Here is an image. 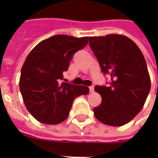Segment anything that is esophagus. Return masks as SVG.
<instances>
[{"label": "esophagus", "mask_w": 158, "mask_h": 158, "mask_svg": "<svg viewBox=\"0 0 158 158\" xmlns=\"http://www.w3.org/2000/svg\"><path fill=\"white\" fill-rule=\"evenodd\" d=\"M89 92L93 93L94 92V86H89Z\"/></svg>", "instance_id": "esophagus-1"}]
</instances>
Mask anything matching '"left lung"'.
<instances>
[{
    "instance_id": "1",
    "label": "left lung",
    "mask_w": 158,
    "mask_h": 158,
    "mask_svg": "<svg viewBox=\"0 0 158 158\" xmlns=\"http://www.w3.org/2000/svg\"><path fill=\"white\" fill-rule=\"evenodd\" d=\"M89 44L102 72L110 78L107 85H96L102 101L94 114L106 125L122 126L141 111L151 89L142 52L128 37L107 35L89 37Z\"/></svg>"
}]
</instances>
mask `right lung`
<instances>
[{"instance_id": "add662e5", "label": "right lung", "mask_w": 158, "mask_h": 158, "mask_svg": "<svg viewBox=\"0 0 158 158\" xmlns=\"http://www.w3.org/2000/svg\"><path fill=\"white\" fill-rule=\"evenodd\" d=\"M89 39L57 35L40 42L29 52L21 70L19 88L26 108L39 122L62 123L73 100L89 93L87 86L62 81L73 55Z\"/></svg>"}]
</instances>
